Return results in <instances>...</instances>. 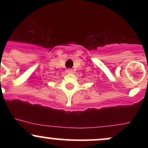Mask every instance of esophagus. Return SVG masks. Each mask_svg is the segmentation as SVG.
Here are the masks:
<instances>
[{
	"label": "esophagus",
	"instance_id": "obj_1",
	"mask_svg": "<svg viewBox=\"0 0 148 148\" xmlns=\"http://www.w3.org/2000/svg\"><path fill=\"white\" fill-rule=\"evenodd\" d=\"M66 73H69V74H70V73H72V69H66Z\"/></svg>",
	"mask_w": 148,
	"mask_h": 148
}]
</instances>
